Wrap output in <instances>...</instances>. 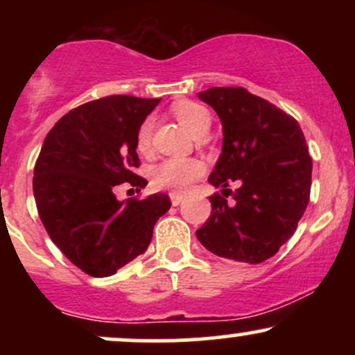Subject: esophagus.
Masks as SVG:
<instances>
[{
	"instance_id": "obj_1",
	"label": "esophagus",
	"mask_w": 355,
	"mask_h": 355,
	"mask_svg": "<svg viewBox=\"0 0 355 355\" xmlns=\"http://www.w3.org/2000/svg\"><path fill=\"white\" fill-rule=\"evenodd\" d=\"M170 200H172V205L173 207H177V205H180V203L183 202V195H180V193H170Z\"/></svg>"
}]
</instances>
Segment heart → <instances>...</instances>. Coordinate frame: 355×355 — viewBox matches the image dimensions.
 <instances>
[{
	"label": "heart",
	"mask_w": 355,
	"mask_h": 355,
	"mask_svg": "<svg viewBox=\"0 0 355 355\" xmlns=\"http://www.w3.org/2000/svg\"><path fill=\"white\" fill-rule=\"evenodd\" d=\"M173 115L185 126L191 135H198L203 130H209L210 113L200 103L182 100L172 107ZM153 120L146 118L137 135V148L140 153H148L152 146ZM205 166L197 158H168L152 170V183L155 189L172 190L173 193H183L190 183L202 177Z\"/></svg>",
	"instance_id": "b5f03b06"
}]
</instances>
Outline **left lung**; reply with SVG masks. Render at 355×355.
<instances>
[{
    "mask_svg": "<svg viewBox=\"0 0 355 355\" xmlns=\"http://www.w3.org/2000/svg\"><path fill=\"white\" fill-rule=\"evenodd\" d=\"M198 98L222 121V153L209 183L223 197H210L211 214L197 239L223 259L260 263L294 235L307 209L312 160L304 133L295 118L245 88L215 87ZM230 182L239 189H227Z\"/></svg>",
    "mask_w": 355,
    "mask_h": 355,
    "instance_id": "8db88e82",
    "label": "left lung"
}]
</instances>
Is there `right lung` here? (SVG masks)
I'll use <instances>...</instances> for the list:
<instances>
[{
  "instance_id": "1",
  "label": "right lung",
  "mask_w": 355,
  "mask_h": 355,
  "mask_svg": "<svg viewBox=\"0 0 355 355\" xmlns=\"http://www.w3.org/2000/svg\"><path fill=\"white\" fill-rule=\"evenodd\" d=\"M160 98L112 95L71 110L44 138L33 193L56 247L92 277H108L148 248L153 227L170 209L166 193L116 200L123 182L144 189L137 135Z\"/></svg>"
}]
</instances>
